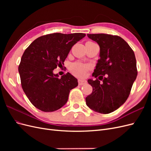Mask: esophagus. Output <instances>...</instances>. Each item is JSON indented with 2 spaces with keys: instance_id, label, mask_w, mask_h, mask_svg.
<instances>
[{
  "instance_id": "34e87169",
  "label": "esophagus",
  "mask_w": 151,
  "mask_h": 151,
  "mask_svg": "<svg viewBox=\"0 0 151 151\" xmlns=\"http://www.w3.org/2000/svg\"><path fill=\"white\" fill-rule=\"evenodd\" d=\"M78 83H79V85L82 86V85L86 84L87 83V81L86 80H83V79H79Z\"/></svg>"
}]
</instances>
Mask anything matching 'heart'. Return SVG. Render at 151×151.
Listing matches in <instances>:
<instances>
[{"mask_svg":"<svg viewBox=\"0 0 151 151\" xmlns=\"http://www.w3.org/2000/svg\"><path fill=\"white\" fill-rule=\"evenodd\" d=\"M89 69V66L80 62H75L70 65V70L72 74L77 76L82 77L85 75L86 73Z\"/></svg>","mask_w":151,"mask_h":151,"instance_id":"1","label":"heart"}]
</instances>
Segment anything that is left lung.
<instances>
[{"label": "left lung", "mask_w": 151, "mask_h": 151, "mask_svg": "<svg viewBox=\"0 0 151 151\" xmlns=\"http://www.w3.org/2000/svg\"><path fill=\"white\" fill-rule=\"evenodd\" d=\"M96 42L100 52L93 76L89 79L93 92L86 98V104L93 111L108 114L119 108L126 101L137 76L135 54L120 36L107 34H88Z\"/></svg>", "instance_id": "obj_1"}]
</instances>
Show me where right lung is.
<instances>
[{"mask_svg": "<svg viewBox=\"0 0 151 151\" xmlns=\"http://www.w3.org/2000/svg\"><path fill=\"white\" fill-rule=\"evenodd\" d=\"M84 33H53L36 39L26 49L18 70L22 88L34 106L45 112L60 109L68 101L70 91L78 85L69 72L58 78L53 70L63 64L72 47Z\"/></svg>", "mask_w": 151, "mask_h": 151, "instance_id": "add662e5", "label": "right lung"}]
</instances>
